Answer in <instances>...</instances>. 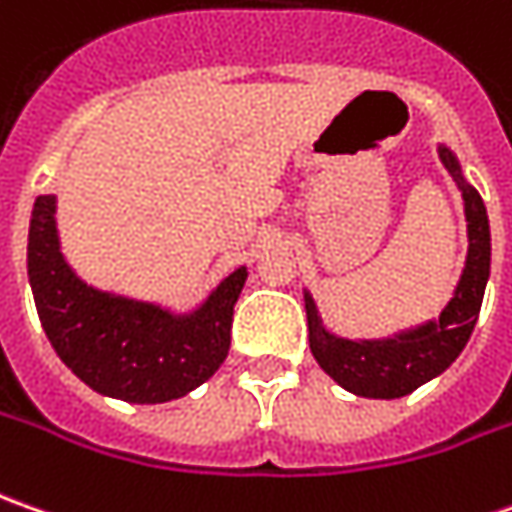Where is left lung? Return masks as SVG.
<instances>
[{"label": "left lung", "instance_id": "1", "mask_svg": "<svg viewBox=\"0 0 512 512\" xmlns=\"http://www.w3.org/2000/svg\"><path fill=\"white\" fill-rule=\"evenodd\" d=\"M439 161L456 181L465 203L467 255L453 297L439 317L402 328L391 337L348 340L323 323L309 289H303L309 317V345L317 365L340 388L365 399L408 397L419 385L439 377L462 354L479 320L487 277H490V221L482 195L467 184L462 164L448 144H439Z\"/></svg>", "mask_w": 512, "mask_h": 512}]
</instances>
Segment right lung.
<instances>
[{"label":"right lung","instance_id":"right-lung-1","mask_svg":"<svg viewBox=\"0 0 512 512\" xmlns=\"http://www.w3.org/2000/svg\"><path fill=\"white\" fill-rule=\"evenodd\" d=\"M246 277V266L226 274L189 311L98 289L64 257L56 195H39L30 212L27 280L42 328L59 360L104 397L158 405L203 385L229 354Z\"/></svg>","mask_w":512,"mask_h":512}]
</instances>
